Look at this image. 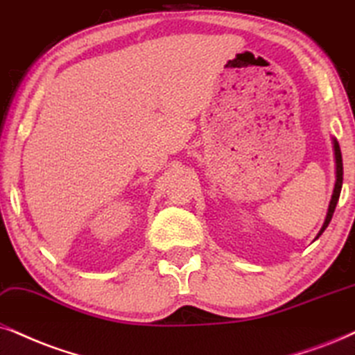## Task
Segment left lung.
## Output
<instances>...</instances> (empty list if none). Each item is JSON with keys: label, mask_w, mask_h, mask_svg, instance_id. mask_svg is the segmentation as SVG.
Returning a JSON list of instances; mask_svg holds the SVG:
<instances>
[{"label": "left lung", "mask_w": 355, "mask_h": 355, "mask_svg": "<svg viewBox=\"0 0 355 355\" xmlns=\"http://www.w3.org/2000/svg\"><path fill=\"white\" fill-rule=\"evenodd\" d=\"M333 142H334V157H336V185H334L333 196H331V201H329V208H327V214H326L324 224H322L321 231L318 232L316 239L322 234V232H324V230L327 227V224H329V221H331V218H333L336 205H338V200H339V195H340V188H343V155H340L339 142L336 141V139H334Z\"/></svg>", "instance_id": "8db88e82"}]
</instances>
